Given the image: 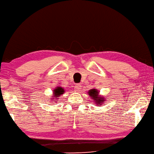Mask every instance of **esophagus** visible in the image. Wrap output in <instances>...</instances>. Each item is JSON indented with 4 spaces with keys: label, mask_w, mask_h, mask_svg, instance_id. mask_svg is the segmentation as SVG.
I'll return each instance as SVG.
<instances>
[{
    "label": "esophagus",
    "mask_w": 154,
    "mask_h": 154,
    "mask_svg": "<svg viewBox=\"0 0 154 154\" xmlns=\"http://www.w3.org/2000/svg\"><path fill=\"white\" fill-rule=\"evenodd\" d=\"M75 89H76V91H79L80 90V89H81V85H80V84H76V87H75Z\"/></svg>",
    "instance_id": "1"
}]
</instances>
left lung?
Wrapping results in <instances>:
<instances>
[{"instance_id":"obj_1","label":"left lung","mask_w":154,"mask_h":154,"mask_svg":"<svg viewBox=\"0 0 154 154\" xmlns=\"http://www.w3.org/2000/svg\"><path fill=\"white\" fill-rule=\"evenodd\" d=\"M88 94L89 96L91 97L92 99L94 100L95 101V103L97 104V105L99 106L103 104V101L104 99H103V97H100L99 96V92L96 89H92L91 90H89V91L88 92Z\"/></svg>"}]
</instances>
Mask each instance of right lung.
Segmentation results:
<instances>
[{
    "instance_id": "obj_1",
    "label": "right lung",
    "mask_w": 154,
    "mask_h": 154,
    "mask_svg": "<svg viewBox=\"0 0 154 154\" xmlns=\"http://www.w3.org/2000/svg\"><path fill=\"white\" fill-rule=\"evenodd\" d=\"M64 91H65L64 89H63V88H61V87L56 88L54 89V97H55V98L57 99V97H59V96H60V95H61L62 94H63V93H64Z\"/></svg>"
}]
</instances>
